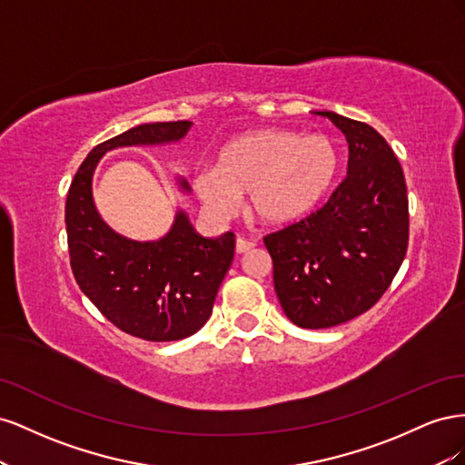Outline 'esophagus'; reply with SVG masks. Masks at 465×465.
<instances>
[{
	"mask_svg": "<svg viewBox=\"0 0 465 465\" xmlns=\"http://www.w3.org/2000/svg\"><path fill=\"white\" fill-rule=\"evenodd\" d=\"M254 246H256V242L246 241V238H242V236L236 238V254H246V252H250Z\"/></svg>",
	"mask_w": 465,
	"mask_h": 465,
	"instance_id": "1",
	"label": "esophagus"
}]
</instances>
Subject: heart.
Returning a JSON list of instances; mask_svg holds the SVG:
<instances>
[{"mask_svg":"<svg viewBox=\"0 0 465 465\" xmlns=\"http://www.w3.org/2000/svg\"><path fill=\"white\" fill-rule=\"evenodd\" d=\"M341 154L330 135L258 130L224 145L215 166L193 173V190L217 217H231L248 193L250 213L267 224L304 217L323 200Z\"/></svg>","mask_w":465,"mask_h":465,"instance_id":"heart-1","label":"heart"}]
</instances>
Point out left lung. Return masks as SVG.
Listing matches in <instances>:
<instances>
[{
    "label": "left lung",
    "mask_w": 465,
    "mask_h": 465,
    "mask_svg": "<svg viewBox=\"0 0 465 465\" xmlns=\"http://www.w3.org/2000/svg\"><path fill=\"white\" fill-rule=\"evenodd\" d=\"M316 114L345 134L347 176L314 213L263 238L281 308L306 330L340 326L372 308L410 241L405 178L386 139L364 122Z\"/></svg>",
    "instance_id": "left-lung-1"
}]
</instances>
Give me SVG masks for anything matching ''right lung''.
Listing matches in <instances>:
<instances>
[{
    "label": "right lung",
    "instance_id": "right-lung-1",
    "mask_svg": "<svg viewBox=\"0 0 465 465\" xmlns=\"http://www.w3.org/2000/svg\"><path fill=\"white\" fill-rule=\"evenodd\" d=\"M192 122L142 124L96 145L69 186L65 229L79 289L122 331L147 341H176L209 320L234 258V234L205 238L184 211L159 241L137 242L112 231L93 202V174L106 151L180 142ZM190 192L186 180H178Z\"/></svg>",
    "mask_w": 465,
    "mask_h": 465
}]
</instances>
